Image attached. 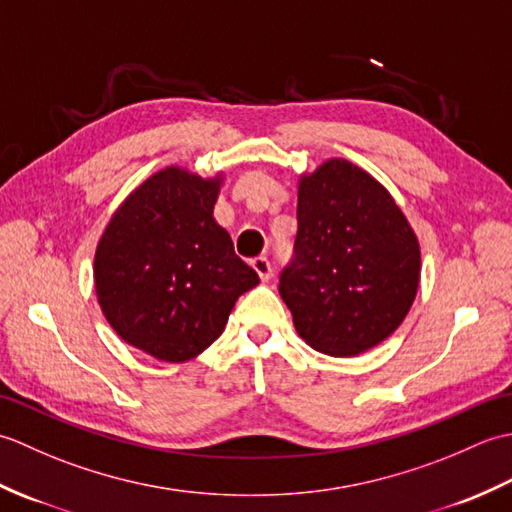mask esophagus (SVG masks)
Masks as SVG:
<instances>
[{"label":"esophagus","instance_id":"obj_1","mask_svg":"<svg viewBox=\"0 0 512 512\" xmlns=\"http://www.w3.org/2000/svg\"><path fill=\"white\" fill-rule=\"evenodd\" d=\"M250 266H253V270H255V273L259 275V279H262V281H268L270 275H273V268H270V262H268L266 257L253 259V264H250Z\"/></svg>","mask_w":512,"mask_h":512}]
</instances>
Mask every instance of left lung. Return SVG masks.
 Wrapping results in <instances>:
<instances>
[{
  "mask_svg": "<svg viewBox=\"0 0 512 512\" xmlns=\"http://www.w3.org/2000/svg\"><path fill=\"white\" fill-rule=\"evenodd\" d=\"M295 262L279 295L312 350L358 356L398 330L420 286V242L391 193L345 158L297 184Z\"/></svg>",
  "mask_w": 512,
  "mask_h": 512,
  "instance_id": "1",
  "label": "left lung"
}]
</instances>
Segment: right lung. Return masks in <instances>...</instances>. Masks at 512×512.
Returning a JSON list of instances; mask_svg holds the SVG:
<instances>
[{"mask_svg":"<svg viewBox=\"0 0 512 512\" xmlns=\"http://www.w3.org/2000/svg\"><path fill=\"white\" fill-rule=\"evenodd\" d=\"M224 173L165 167L127 195L94 253L96 301L112 330L165 363H187L224 332L259 284L213 209Z\"/></svg>","mask_w":512,"mask_h":512,"instance_id":"1","label":"right lung"}]
</instances>
